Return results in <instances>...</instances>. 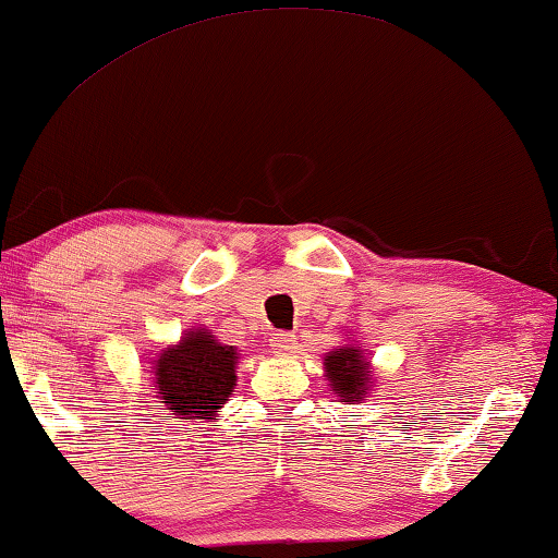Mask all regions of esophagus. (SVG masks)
Segmentation results:
<instances>
[{"instance_id": "34e87169", "label": "esophagus", "mask_w": 558, "mask_h": 558, "mask_svg": "<svg viewBox=\"0 0 558 558\" xmlns=\"http://www.w3.org/2000/svg\"><path fill=\"white\" fill-rule=\"evenodd\" d=\"M296 347V337L292 332H274L271 337V350H277L279 354L292 352Z\"/></svg>"}]
</instances>
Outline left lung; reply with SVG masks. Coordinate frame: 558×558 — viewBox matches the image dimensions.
Returning a JSON list of instances; mask_svg holds the SVG:
<instances>
[{
  "label": "left lung",
  "instance_id": "8db88e82",
  "mask_svg": "<svg viewBox=\"0 0 558 558\" xmlns=\"http://www.w3.org/2000/svg\"><path fill=\"white\" fill-rule=\"evenodd\" d=\"M327 377L332 379V387L339 398L344 402L360 400V395H365L367 387V362L362 360V352L354 347H342L327 354L325 362Z\"/></svg>",
  "mask_w": 558,
  "mask_h": 558
}]
</instances>
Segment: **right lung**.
I'll return each instance as SVG.
<instances>
[{
  "mask_svg": "<svg viewBox=\"0 0 558 558\" xmlns=\"http://www.w3.org/2000/svg\"><path fill=\"white\" fill-rule=\"evenodd\" d=\"M236 350L216 342L211 332H191L168 347L156 365V387L166 410L183 420L219 413L236 385Z\"/></svg>",
  "mask_w": 558,
  "mask_h": 558,
  "instance_id": "1",
  "label": "right lung"
}]
</instances>
